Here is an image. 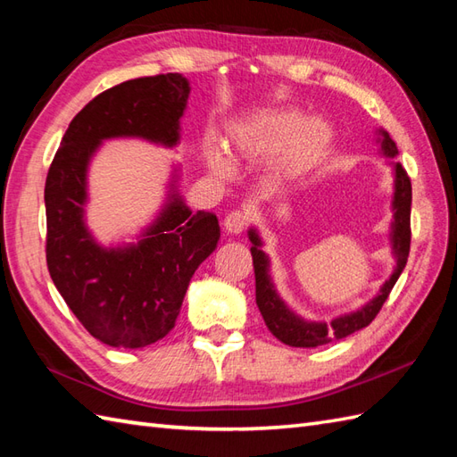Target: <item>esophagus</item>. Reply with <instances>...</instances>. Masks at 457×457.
Masks as SVG:
<instances>
[{
  "instance_id": "esophagus-1",
  "label": "esophagus",
  "mask_w": 457,
  "mask_h": 457,
  "mask_svg": "<svg viewBox=\"0 0 457 457\" xmlns=\"http://www.w3.org/2000/svg\"><path fill=\"white\" fill-rule=\"evenodd\" d=\"M223 226H226V231H228V234H234V236L241 234V231H244V229H245V226H247V216H245V212H241V210L229 212L228 216H226V220H223Z\"/></svg>"
}]
</instances>
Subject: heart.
<instances>
[{"label": "heart", "mask_w": 457, "mask_h": 457, "mask_svg": "<svg viewBox=\"0 0 457 457\" xmlns=\"http://www.w3.org/2000/svg\"><path fill=\"white\" fill-rule=\"evenodd\" d=\"M332 145V129L296 110H273L251 120L239 139V153L247 161H275L283 157L285 177H300L318 167ZM212 169L228 177L229 164L220 154L210 157Z\"/></svg>", "instance_id": "obj_1"}]
</instances>
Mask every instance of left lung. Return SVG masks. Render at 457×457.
Masks as SVG:
<instances>
[{
	"instance_id": "8db88e82",
	"label": "left lung",
	"mask_w": 457,
	"mask_h": 457,
	"mask_svg": "<svg viewBox=\"0 0 457 457\" xmlns=\"http://www.w3.org/2000/svg\"><path fill=\"white\" fill-rule=\"evenodd\" d=\"M381 133V149L386 157H396L399 149H396V143L389 137L386 131ZM395 167V198H393V210H395V220H393V251L396 257V267L393 270L391 278L381 287V293H378L371 303H367L361 310L357 312L339 316L332 322H306V320L298 318L293 310L287 308L283 300L278 298L275 293V287L270 283L269 277V259L261 251V239L255 229H249V239L253 247H251V257H253V270H255V300L261 310V316H263L267 328L270 329L280 342L293 347H318L329 344L332 339H342L352 336L357 329L369 326L378 314V310L383 308L385 300L389 298L391 290L396 280H399L403 269L406 265V259H409L411 251V204H412V187L411 179L406 170L403 169L401 162H393Z\"/></svg>"
}]
</instances>
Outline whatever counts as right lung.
<instances>
[{"instance_id": "obj_1", "label": "right lung", "mask_w": 457, "mask_h": 457, "mask_svg": "<svg viewBox=\"0 0 457 457\" xmlns=\"http://www.w3.org/2000/svg\"><path fill=\"white\" fill-rule=\"evenodd\" d=\"M190 86L169 72L96 96L68 125L45 182L46 267L80 324L100 342L137 349L177 324L194 270L218 245L216 213L169 204L128 247H100L84 223L86 170L104 139L141 137L174 147Z\"/></svg>"}]
</instances>
